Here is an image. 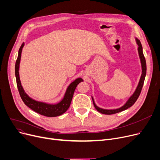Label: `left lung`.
<instances>
[{
  "instance_id": "obj_1",
  "label": "left lung",
  "mask_w": 160,
  "mask_h": 160,
  "mask_svg": "<svg viewBox=\"0 0 160 160\" xmlns=\"http://www.w3.org/2000/svg\"><path fill=\"white\" fill-rule=\"evenodd\" d=\"M137 45H138V53H139V57L140 58V61H141V78L139 81V83L138 86L136 87L135 90L134 91V92L133 93V94L128 99V100L126 101V102L122 105L121 106L120 108H117V109H103L101 108H99L98 106L96 105V104L95 103L94 100L92 97V96H91L92 99V102L94 105V108H96V109L99 111L100 112L102 113V114H105V115H112V114H115L121 111H123L128 108H130V107L135 103V102L138 100V98H139L141 89L142 88L143 84H144V79H145V76H146V73H147V64H146V60H145V58L144 57L143 55V52H142V47L141 43L140 42V40L138 38H135Z\"/></svg>"
}]
</instances>
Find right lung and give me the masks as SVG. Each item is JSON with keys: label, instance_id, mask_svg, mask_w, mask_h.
Returning <instances> with one entry per match:
<instances>
[{"label": "right lung", "instance_id": "1", "mask_svg": "<svg viewBox=\"0 0 160 160\" xmlns=\"http://www.w3.org/2000/svg\"><path fill=\"white\" fill-rule=\"evenodd\" d=\"M24 45L25 43L23 42L19 49L18 57L16 62V66H15V74H16L17 86L22 100L23 101L27 107L42 115L48 117H55L62 115L69 108L74 91L79 83L83 81V79L81 78H78L72 82L67 87L63 98L57 103H48L34 100L25 92V90L22 87L19 78V64L21 61V52Z\"/></svg>", "mask_w": 160, "mask_h": 160}]
</instances>
